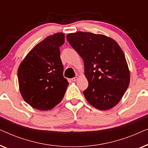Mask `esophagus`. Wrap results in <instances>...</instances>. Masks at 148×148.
I'll list each match as a JSON object with an SVG mask.
<instances>
[{
    "label": "esophagus",
    "mask_w": 148,
    "mask_h": 148,
    "mask_svg": "<svg viewBox=\"0 0 148 148\" xmlns=\"http://www.w3.org/2000/svg\"><path fill=\"white\" fill-rule=\"evenodd\" d=\"M77 79H78V77H75L72 78V79H71V81H72V82H76V81L77 80Z\"/></svg>",
    "instance_id": "1"
}]
</instances>
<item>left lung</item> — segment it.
Masks as SVG:
<instances>
[{
    "label": "left lung",
    "instance_id": "8db88e82",
    "mask_svg": "<svg viewBox=\"0 0 148 148\" xmlns=\"http://www.w3.org/2000/svg\"><path fill=\"white\" fill-rule=\"evenodd\" d=\"M66 40L84 60L86 100L98 110L112 108L130 83L128 64L118 43L102 34L83 32L68 34Z\"/></svg>",
    "mask_w": 148,
    "mask_h": 148
}]
</instances>
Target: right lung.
I'll use <instances>...</instances> for the list:
<instances>
[{"label": "right lung", "instance_id": "add662e5", "mask_svg": "<svg viewBox=\"0 0 148 148\" xmlns=\"http://www.w3.org/2000/svg\"><path fill=\"white\" fill-rule=\"evenodd\" d=\"M64 34L56 33L38 43L22 60L17 71L22 98L32 108L51 110L59 104L69 82L63 77L60 56Z\"/></svg>", "mask_w": 148, "mask_h": 148}]
</instances>
